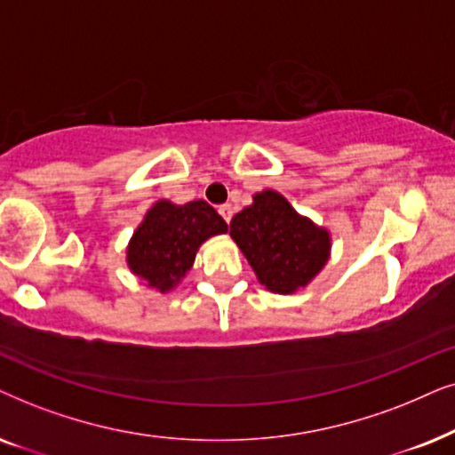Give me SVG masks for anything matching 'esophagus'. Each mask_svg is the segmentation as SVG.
Here are the masks:
<instances>
[{"instance_id":"obj_1","label":"esophagus","mask_w":455,"mask_h":455,"mask_svg":"<svg viewBox=\"0 0 455 455\" xmlns=\"http://www.w3.org/2000/svg\"><path fill=\"white\" fill-rule=\"evenodd\" d=\"M218 212H220V216L224 218V220H227V224L231 222V218H233V214H235V210H233V205H231V204H224V205H220V208H218Z\"/></svg>"}]
</instances>
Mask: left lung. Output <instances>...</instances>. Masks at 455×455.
<instances>
[{
    "mask_svg": "<svg viewBox=\"0 0 455 455\" xmlns=\"http://www.w3.org/2000/svg\"><path fill=\"white\" fill-rule=\"evenodd\" d=\"M231 237L272 293L306 287L331 256L329 231L298 214L272 189L256 193L253 204L233 216Z\"/></svg>",
    "mask_w": 455,
    "mask_h": 455,
    "instance_id": "8db88e82",
    "label": "left lung"
}]
</instances>
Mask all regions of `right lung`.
<instances>
[{"label": "right lung", "mask_w": 455, "mask_h": 455, "mask_svg": "<svg viewBox=\"0 0 455 455\" xmlns=\"http://www.w3.org/2000/svg\"><path fill=\"white\" fill-rule=\"evenodd\" d=\"M222 233L227 222L204 199L183 205L160 199L132 233L126 264L148 287L166 293L191 270L199 245Z\"/></svg>", "instance_id": "add662e5"}]
</instances>
